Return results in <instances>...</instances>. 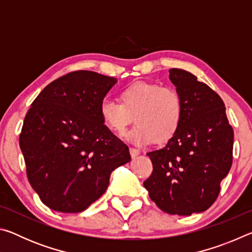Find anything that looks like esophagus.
I'll return each mask as SVG.
<instances>
[{
	"label": "esophagus",
	"mask_w": 252,
	"mask_h": 252,
	"mask_svg": "<svg viewBox=\"0 0 252 252\" xmlns=\"http://www.w3.org/2000/svg\"><path fill=\"white\" fill-rule=\"evenodd\" d=\"M130 155L132 158H135L140 155V151L136 150V149H134V148H130Z\"/></svg>",
	"instance_id": "esophagus-1"
}]
</instances>
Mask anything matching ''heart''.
I'll return each instance as SVG.
<instances>
[{
    "label": "heart",
    "instance_id": "b5f03b06",
    "mask_svg": "<svg viewBox=\"0 0 252 252\" xmlns=\"http://www.w3.org/2000/svg\"><path fill=\"white\" fill-rule=\"evenodd\" d=\"M100 117L103 125L119 135L134 120L136 126L126 138L136 146H148L155 140L168 141L177 133L182 122L183 103L174 89L141 81L122 89L119 102L102 100Z\"/></svg>",
    "mask_w": 252,
    "mask_h": 252
}]
</instances>
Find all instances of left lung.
<instances>
[{
	"label": "left lung",
	"instance_id": "obj_1",
	"mask_svg": "<svg viewBox=\"0 0 252 252\" xmlns=\"http://www.w3.org/2000/svg\"><path fill=\"white\" fill-rule=\"evenodd\" d=\"M169 73L182 99V122L167 146L147 153L153 171L143 186L162 211L190 216L218 198L232 164L233 130L222 99L211 88L185 70Z\"/></svg>",
	"mask_w": 252,
	"mask_h": 252
}]
</instances>
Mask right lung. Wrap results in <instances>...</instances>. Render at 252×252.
<instances>
[{
  "label": "right lung",
  "instance_id": "obj_1",
  "mask_svg": "<svg viewBox=\"0 0 252 252\" xmlns=\"http://www.w3.org/2000/svg\"><path fill=\"white\" fill-rule=\"evenodd\" d=\"M116 78L74 71L46 85L20 134L30 185L52 210L76 213L105 192L110 174L131 160L129 148L100 117Z\"/></svg>",
  "mask_w": 252,
  "mask_h": 252
}]
</instances>
